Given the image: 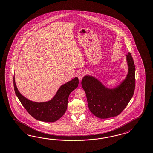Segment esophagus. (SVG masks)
Wrapping results in <instances>:
<instances>
[{"label": "esophagus", "instance_id": "1", "mask_svg": "<svg viewBox=\"0 0 153 153\" xmlns=\"http://www.w3.org/2000/svg\"><path fill=\"white\" fill-rule=\"evenodd\" d=\"M84 72H81V73H80L78 74V76L79 80H82V78L84 77Z\"/></svg>", "mask_w": 153, "mask_h": 153}]
</instances>
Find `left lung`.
<instances>
[{
  "label": "left lung",
  "mask_w": 153,
  "mask_h": 153,
  "mask_svg": "<svg viewBox=\"0 0 153 153\" xmlns=\"http://www.w3.org/2000/svg\"><path fill=\"white\" fill-rule=\"evenodd\" d=\"M128 73L119 85L108 88L97 79L86 75L82 79V87L86 95L89 110L97 117L105 119L121 114L134 94L135 65L131 54L126 55Z\"/></svg>",
  "instance_id": "obj_1"
}]
</instances>
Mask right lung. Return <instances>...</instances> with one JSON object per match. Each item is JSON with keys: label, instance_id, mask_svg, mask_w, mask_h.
<instances>
[{"label": "right lung", "instance_id": "1", "mask_svg": "<svg viewBox=\"0 0 153 153\" xmlns=\"http://www.w3.org/2000/svg\"><path fill=\"white\" fill-rule=\"evenodd\" d=\"M78 78L75 77L61 85L52 99L46 102H37L21 94L16 85L14 76L15 92L22 106L33 117L46 122H55L62 117L67 110L69 96L78 87Z\"/></svg>", "mask_w": 153, "mask_h": 153}]
</instances>
